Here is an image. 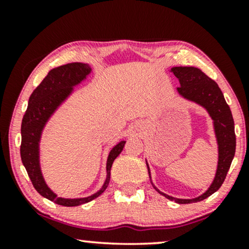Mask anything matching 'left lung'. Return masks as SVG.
Wrapping results in <instances>:
<instances>
[{
	"label": "left lung",
	"instance_id": "obj_1",
	"mask_svg": "<svg viewBox=\"0 0 249 249\" xmlns=\"http://www.w3.org/2000/svg\"><path fill=\"white\" fill-rule=\"evenodd\" d=\"M171 72L178 78L180 87L177 88L178 94L185 100L202 107L213 121L214 135L217 144V166L215 177L209 189L202 195L192 199L176 198L162 193L153 185L151 171L147 165L149 179L155 190L170 200H175L178 204L196 203L207 198L219 190L226 179L229 171L231 162H232L234 152H236V135H234V122L229 105L227 104L222 91L215 81L207 77L202 70L194 67H173Z\"/></svg>",
	"mask_w": 249,
	"mask_h": 249
}]
</instances>
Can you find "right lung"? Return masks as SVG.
I'll list each match as a JSON object with an SVG mask.
<instances>
[{
    "label": "right lung",
    "mask_w": 249,
    "mask_h": 249,
    "mask_svg": "<svg viewBox=\"0 0 249 249\" xmlns=\"http://www.w3.org/2000/svg\"><path fill=\"white\" fill-rule=\"evenodd\" d=\"M90 72L91 68L89 64L81 62L68 63L51 70L39 86L30 95L28 107L21 122L20 155L33 186L43 197L62 206L81 205L90 202L104 193L110 182L112 164L122 152L125 144V141H121L112 147L107 161V178L101 189L93 195L79 198H63L57 196L47 186L44 179L39 156V144L44 128L57 108L72 95L74 87L86 80Z\"/></svg>",
    "instance_id": "add662e5"
}]
</instances>
